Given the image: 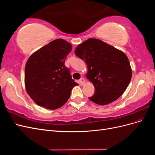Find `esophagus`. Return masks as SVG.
I'll return each mask as SVG.
<instances>
[{
    "instance_id": "34e87169",
    "label": "esophagus",
    "mask_w": 155,
    "mask_h": 155,
    "mask_svg": "<svg viewBox=\"0 0 155 155\" xmlns=\"http://www.w3.org/2000/svg\"><path fill=\"white\" fill-rule=\"evenodd\" d=\"M85 80L84 78H81L80 79H79V83H80L81 85H83V84L85 83Z\"/></svg>"
}]
</instances>
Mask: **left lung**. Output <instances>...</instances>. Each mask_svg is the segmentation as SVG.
Segmentation results:
<instances>
[{"label":"left lung","instance_id":"1","mask_svg":"<svg viewBox=\"0 0 155 155\" xmlns=\"http://www.w3.org/2000/svg\"><path fill=\"white\" fill-rule=\"evenodd\" d=\"M75 54L86 63L87 78L95 88L94 94L89 100L105 105L123 94L132 77L128 58L123 51L101 40L90 38L77 46Z\"/></svg>","mask_w":155,"mask_h":155}]
</instances>
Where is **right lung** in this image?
I'll return each instance as SVG.
<instances>
[{"label":"right lung","instance_id":"right-lung-1","mask_svg":"<svg viewBox=\"0 0 155 155\" xmlns=\"http://www.w3.org/2000/svg\"><path fill=\"white\" fill-rule=\"evenodd\" d=\"M71 50L68 42L55 39L28 59L25 72L26 90L36 104L54 110L67 102L72 89L78 85L64 65Z\"/></svg>","mask_w":155,"mask_h":155}]
</instances>
